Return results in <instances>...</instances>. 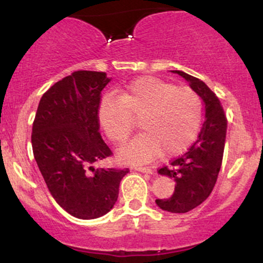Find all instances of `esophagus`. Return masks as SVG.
Listing matches in <instances>:
<instances>
[{"mask_svg": "<svg viewBox=\"0 0 263 263\" xmlns=\"http://www.w3.org/2000/svg\"><path fill=\"white\" fill-rule=\"evenodd\" d=\"M136 171L142 172V173H152V170L148 167H135Z\"/></svg>", "mask_w": 263, "mask_h": 263, "instance_id": "esophagus-1", "label": "esophagus"}]
</instances>
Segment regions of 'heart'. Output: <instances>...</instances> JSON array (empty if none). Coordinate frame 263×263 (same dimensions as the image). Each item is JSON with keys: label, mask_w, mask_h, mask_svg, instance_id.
Returning a JSON list of instances; mask_svg holds the SVG:
<instances>
[{"label": "heart", "mask_w": 263, "mask_h": 263, "mask_svg": "<svg viewBox=\"0 0 263 263\" xmlns=\"http://www.w3.org/2000/svg\"><path fill=\"white\" fill-rule=\"evenodd\" d=\"M203 116V100L194 89L153 77L131 81L99 106L101 127L116 144L127 141L140 119L143 132L119 153L126 162L151 161L162 151L165 156L183 152L198 136Z\"/></svg>", "instance_id": "1"}]
</instances>
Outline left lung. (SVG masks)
<instances>
[{
    "label": "left lung",
    "mask_w": 263,
    "mask_h": 263,
    "mask_svg": "<svg viewBox=\"0 0 263 263\" xmlns=\"http://www.w3.org/2000/svg\"><path fill=\"white\" fill-rule=\"evenodd\" d=\"M173 73L183 77L200 95L206 120L188 151L158 170L159 174L174 179L176 188L171 198L157 199L156 203L170 213H188L206 200L215 186L224 156L228 120L218 96L204 81L180 70Z\"/></svg>",
    "instance_id": "left-lung-1"
}]
</instances>
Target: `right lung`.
Returning a JSON list of instances; mask_svg holds the SVG:
<instances>
[{
  "instance_id": "1",
  "label": "right lung",
  "mask_w": 263,
  "mask_h": 263,
  "mask_svg": "<svg viewBox=\"0 0 263 263\" xmlns=\"http://www.w3.org/2000/svg\"><path fill=\"white\" fill-rule=\"evenodd\" d=\"M104 71L78 70L42 96L32 128L33 155L52 197L78 219L108 213L128 168L95 170L92 163L112 156L99 121Z\"/></svg>"
}]
</instances>
